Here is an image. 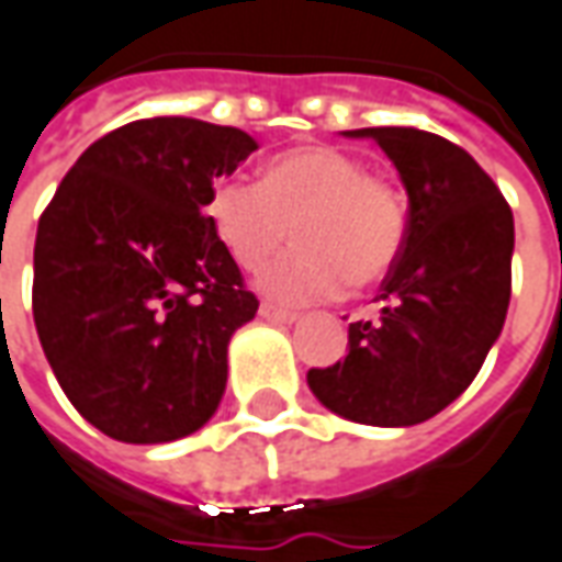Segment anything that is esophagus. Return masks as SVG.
<instances>
[{
	"instance_id": "obj_1",
	"label": "esophagus",
	"mask_w": 562,
	"mask_h": 562,
	"mask_svg": "<svg viewBox=\"0 0 562 562\" xmlns=\"http://www.w3.org/2000/svg\"><path fill=\"white\" fill-rule=\"evenodd\" d=\"M259 318H266V322H272V325H296V322H300L296 312L278 308L272 306V303H262V306H259Z\"/></svg>"
}]
</instances>
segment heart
<instances>
[{
    "mask_svg": "<svg viewBox=\"0 0 562 562\" xmlns=\"http://www.w3.org/2000/svg\"><path fill=\"white\" fill-rule=\"evenodd\" d=\"M206 213L222 247L247 272L281 250L293 225L296 247L256 281L266 296L290 306L334 300L349 281L378 284L393 272L408 235L402 188L330 145L278 154L259 182L222 179Z\"/></svg>",
    "mask_w": 562,
    "mask_h": 562,
    "instance_id": "obj_1",
    "label": "heart"
}]
</instances>
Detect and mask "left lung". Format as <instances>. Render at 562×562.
I'll return each instance as SVG.
<instances>
[{
	"mask_svg": "<svg viewBox=\"0 0 562 562\" xmlns=\"http://www.w3.org/2000/svg\"><path fill=\"white\" fill-rule=\"evenodd\" d=\"M374 138L408 191V235L380 284V315L349 325V352L308 371L315 398L368 427H414L480 374L510 306L514 213L485 169L442 135L412 126Z\"/></svg>",
	"mask_w": 562,
	"mask_h": 562,
	"instance_id": "obj_1",
	"label": "left lung"
}]
</instances>
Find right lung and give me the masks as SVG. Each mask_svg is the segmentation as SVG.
Wrapping results in <instances>:
<instances>
[{
  "label": "right lung",
  "instance_id": "add662e5",
  "mask_svg": "<svg viewBox=\"0 0 562 562\" xmlns=\"http://www.w3.org/2000/svg\"><path fill=\"white\" fill-rule=\"evenodd\" d=\"M256 148L235 126L135 120L82 150L45 206L36 334L70 405L116 442H172L220 408L228 340L259 300L203 210Z\"/></svg>",
  "mask_w": 562,
  "mask_h": 562
}]
</instances>
